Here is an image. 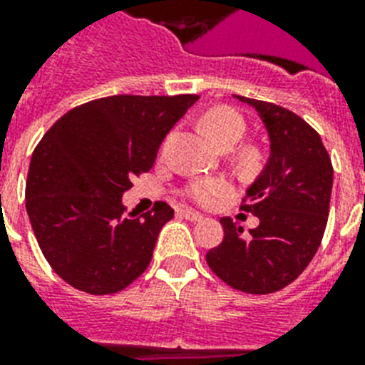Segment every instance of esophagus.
I'll list each match as a JSON object with an SVG mask.
<instances>
[{
    "instance_id": "34e87169",
    "label": "esophagus",
    "mask_w": 365,
    "mask_h": 365,
    "mask_svg": "<svg viewBox=\"0 0 365 365\" xmlns=\"http://www.w3.org/2000/svg\"><path fill=\"white\" fill-rule=\"evenodd\" d=\"M180 215L187 219V221H200V219H202V215H200V213L192 212V210H187V208L182 210V212H180Z\"/></svg>"
}]
</instances>
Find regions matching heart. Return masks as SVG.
<instances>
[{"instance_id":"heart-1","label":"heart","mask_w":365,"mask_h":365,"mask_svg":"<svg viewBox=\"0 0 365 365\" xmlns=\"http://www.w3.org/2000/svg\"><path fill=\"white\" fill-rule=\"evenodd\" d=\"M204 133L208 136L210 140L221 150V148H232L236 142L244 136L245 129V120L244 115L240 112L232 110L229 106H215L212 110H208L202 115L200 120ZM242 157L245 161L255 159V150L253 148H244L242 150ZM229 183L219 178H210V180H197L191 182L185 187L183 195L191 200V202L210 208L213 204H217L221 198L229 192Z\"/></svg>"}]
</instances>
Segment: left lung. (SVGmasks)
Returning <instances> with one entry per match:
<instances>
[{
	"label": "left lung",
	"mask_w": 365,
	"mask_h": 365,
	"mask_svg": "<svg viewBox=\"0 0 365 365\" xmlns=\"http://www.w3.org/2000/svg\"><path fill=\"white\" fill-rule=\"evenodd\" d=\"M236 99L259 112L269 136L268 163L242 204L260 223L244 236L232 219H219L223 242L206 253V262L232 289L269 294L290 285L315 257L327 229L334 168L319 133L300 115L266 101Z\"/></svg>",
	"instance_id": "obj_1"
}]
</instances>
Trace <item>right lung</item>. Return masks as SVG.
Returning <instances> with one entry per match:
<instances>
[{"label":"right lung","mask_w":365,"mask_h":365,"mask_svg":"<svg viewBox=\"0 0 365 365\" xmlns=\"http://www.w3.org/2000/svg\"><path fill=\"white\" fill-rule=\"evenodd\" d=\"M198 96H112L80 105L44 133L29 163L26 210L56 274L88 294H114L142 275L163 225L155 202L125 215L133 176L153 167L157 150Z\"/></svg>","instance_id":"right-lung-1"}]
</instances>
